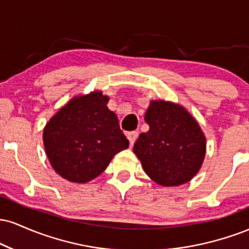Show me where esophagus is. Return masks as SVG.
Masks as SVG:
<instances>
[{"label":"esophagus","mask_w":249,"mask_h":249,"mask_svg":"<svg viewBox=\"0 0 249 249\" xmlns=\"http://www.w3.org/2000/svg\"><path fill=\"white\" fill-rule=\"evenodd\" d=\"M126 136H127L128 142H130V146H133L134 142H136V139L138 138V132H137V131H131V132H128Z\"/></svg>","instance_id":"esophagus-1"}]
</instances>
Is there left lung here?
<instances>
[{"instance_id": "1", "label": "left lung", "mask_w": 249, "mask_h": 249, "mask_svg": "<svg viewBox=\"0 0 249 249\" xmlns=\"http://www.w3.org/2000/svg\"><path fill=\"white\" fill-rule=\"evenodd\" d=\"M147 132L139 134L133 152L145 173L161 186L186 184L199 172L206 138L192 115L172 102L152 101L145 113Z\"/></svg>"}]
</instances>
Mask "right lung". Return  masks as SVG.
I'll return each instance as SVG.
<instances>
[{"instance_id":"right-lung-1","label":"right lung","mask_w":249,"mask_h":249,"mask_svg":"<svg viewBox=\"0 0 249 249\" xmlns=\"http://www.w3.org/2000/svg\"><path fill=\"white\" fill-rule=\"evenodd\" d=\"M102 91L73 97L45 125L43 142L56 173L84 184L98 177L111 159L128 147L116 113Z\"/></svg>"}]
</instances>
